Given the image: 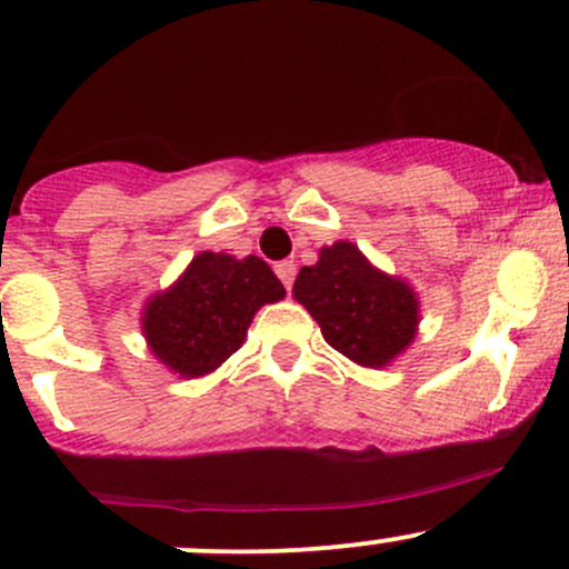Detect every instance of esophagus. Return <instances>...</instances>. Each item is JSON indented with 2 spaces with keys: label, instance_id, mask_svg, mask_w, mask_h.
<instances>
[{
  "label": "esophagus",
  "instance_id": "34e87169",
  "mask_svg": "<svg viewBox=\"0 0 569 569\" xmlns=\"http://www.w3.org/2000/svg\"><path fill=\"white\" fill-rule=\"evenodd\" d=\"M274 274L280 278V283L286 286V291H291V286H295V274H297V263L295 261H278L274 263Z\"/></svg>",
  "mask_w": 569,
  "mask_h": 569
}]
</instances>
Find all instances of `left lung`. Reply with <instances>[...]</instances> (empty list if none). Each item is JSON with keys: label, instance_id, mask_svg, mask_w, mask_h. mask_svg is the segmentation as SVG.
I'll use <instances>...</instances> for the list:
<instances>
[{"label": "left lung", "instance_id": "1", "mask_svg": "<svg viewBox=\"0 0 569 569\" xmlns=\"http://www.w3.org/2000/svg\"><path fill=\"white\" fill-rule=\"evenodd\" d=\"M295 297L319 321L325 341L360 366H388L416 338L412 289L371 267L352 242L330 244L313 267H302Z\"/></svg>", "mask_w": 569, "mask_h": 569}]
</instances>
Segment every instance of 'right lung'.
<instances>
[{"mask_svg":"<svg viewBox=\"0 0 569 569\" xmlns=\"http://www.w3.org/2000/svg\"><path fill=\"white\" fill-rule=\"evenodd\" d=\"M267 261L200 252L181 280L146 308L142 330L153 355L183 377L209 375L242 347L256 311L283 300Z\"/></svg>","mask_w":569,"mask_h":569,"instance_id":"add662e5","label":"right lung"}]
</instances>
